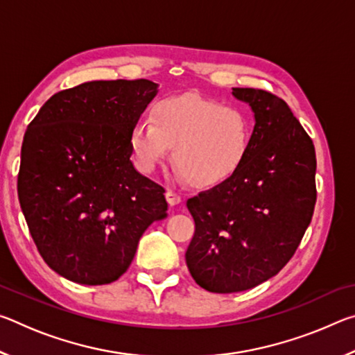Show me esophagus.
<instances>
[{"mask_svg": "<svg viewBox=\"0 0 355 355\" xmlns=\"http://www.w3.org/2000/svg\"><path fill=\"white\" fill-rule=\"evenodd\" d=\"M166 200H167V203H169L171 207H173V205H178V203L182 202V197H180V194H177V192L167 191L166 192Z\"/></svg>", "mask_w": 355, "mask_h": 355, "instance_id": "obj_1", "label": "esophagus"}]
</instances>
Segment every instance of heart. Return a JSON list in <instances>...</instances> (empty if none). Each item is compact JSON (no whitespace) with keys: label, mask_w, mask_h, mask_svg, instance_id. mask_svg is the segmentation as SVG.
<instances>
[{"label":"heart","mask_w":355,"mask_h":355,"mask_svg":"<svg viewBox=\"0 0 355 355\" xmlns=\"http://www.w3.org/2000/svg\"><path fill=\"white\" fill-rule=\"evenodd\" d=\"M252 123L243 110L196 95L158 101L152 116L130 131V147L137 169L155 172L169 158L183 178L211 188L235 175L248 158Z\"/></svg>","instance_id":"heart-1"}]
</instances>
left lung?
<instances>
[{"label":"left lung","mask_w":355,"mask_h":355,"mask_svg":"<svg viewBox=\"0 0 355 355\" xmlns=\"http://www.w3.org/2000/svg\"><path fill=\"white\" fill-rule=\"evenodd\" d=\"M255 114L249 155L235 175L186 202L196 232L186 264L211 293L250 290L291 260L313 216L316 155L284 100L233 87Z\"/></svg>","instance_id":"left-lung-1"}]
</instances>
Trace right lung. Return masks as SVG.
<instances>
[{"instance_id":"right-lung-1","label":"right lung","mask_w":355,"mask_h":355,"mask_svg":"<svg viewBox=\"0 0 355 355\" xmlns=\"http://www.w3.org/2000/svg\"><path fill=\"white\" fill-rule=\"evenodd\" d=\"M156 95L148 80L91 81L53 95L28 125L17 191L39 254L83 285L117 280L166 189L131 163L130 131Z\"/></svg>"}]
</instances>
